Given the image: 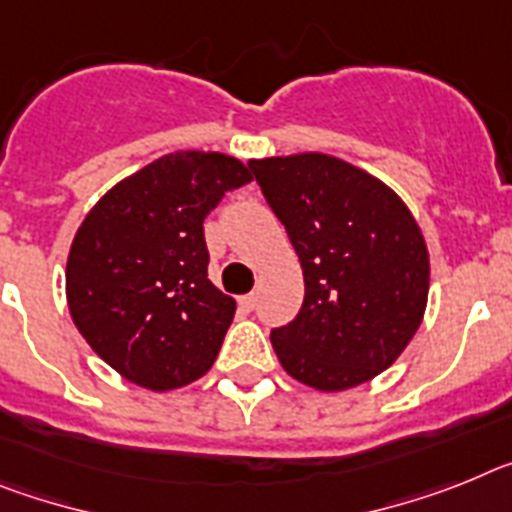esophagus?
Listing matches in <instances>:
<instances>
[{
	"label": "esophagus",
	"instance_id": "esophagus-1",
	"mask_svg": "<svg viewBox=\"0 0 512 512\" xmlns=\"http://www.w3.org/2000/svg\"><path fill=\"white\" fill-rule=\"evenodd\" d=\"M239 306H242L244 311H252L257 306V293H247V296H242L239 299Z\"/></svg>",
	"mask_w": 512,
	"mask_h": 512
}]
</instances>
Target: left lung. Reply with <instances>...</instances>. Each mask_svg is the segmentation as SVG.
<instances>
[{"label":"left lung","instance_id":"8db88e82","mask_svg":"<svg viewBox=\"0 0 512 512\" xmlns=\"http://www.w3.org/2000/svg\"><path fill=\"white\" fill-rule=\"evenodd\" d=\"M304 270V304L270 342L288 376L319 391L366 384L410 345L428 306L430 257L389 185L304 151L250 159Z\"/></svg>","mask_w":512,"mask_h":512}]
</instances>
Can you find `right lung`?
Instances as JSON below:
<instances>
[{
    "label": "right lung",
    "mask_w": 512,
    "mask_h": 512,
    "mask_svg": "<svg viewBox=\"0 0 512 512\" xmlns=\"http://www.w3.org/2000/svg\"><path fill=\"white\" fill-rule=\"evenodd\" d=\"M252 180L219 151H175L102 195L74 234L66 301L90 348L151 391L213 366L237 301L208 281L203 221Z\"/></svg>",
    "instance_id": "1"
}]
</instances>
